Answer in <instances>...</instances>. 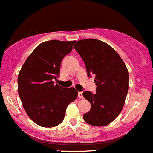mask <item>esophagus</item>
<instances>
[{"instance_id":"1","label":"esophagus","mask_w":153,"mask_h":153,"mask_svg":"<svg viewBox=\"0 0 153 153\" xmlns=\"http://www.w3.org/2000/svg\"><path fill=\"white\" fill-rule=\"evenodd\" d=\"M78 97L80 98H84V96H83V92H78Z\"/></svg>"}]
</instances>
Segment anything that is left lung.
Masks as SVG:
<instances>
[{
    "label": "left lung",
    "instance_id": "obj_1",
    "mask_svg": "<svg viewBox=\"0 0 153 153\" xmlns=\"http://www.w3.org/2000/svg\"><path fill=\"white\" fill-rule=\"evenodd\" d=\"M86 65L88 76L95 75L96 92L83 95L91 104L84 119L92 126L110 124L124 106L129 89V72L118 53L109 45L93 38L80 40L74 46Z\"/></svg>",
    "mask_w": 153,
    "mask_h": 153
}]
</instances>
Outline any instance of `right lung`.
<instances>
[{
	"instance_id": "1",
	"label": "right lung",
	"mask_w": 153,
	"mask_h": 153,
	"mask_svg": "<svg viewBox=\"0 0 153 153\" xmlns=\"http://www.w3.org/2000/svg\"><path fill=\"white\" fill-rule=\"evenodd\" d=\"M75 41L52 40L34 49L18 77V92L24 109L35 124L53 127L61 124L66 109L78 96L74 87L54 84L59 77L61 61L72 50Z\"/></svg>"
}]
</instances>
